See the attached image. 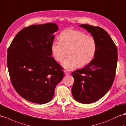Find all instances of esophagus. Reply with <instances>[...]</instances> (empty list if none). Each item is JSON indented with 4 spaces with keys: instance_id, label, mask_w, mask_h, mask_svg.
Wrapping results in <instances>:
<instances>
[{
    "instance_id": "1",
    "label": "esophagus",
    "mask_w": 126,
    "mask_h": 126,
    "mask_svg": "<svg viewBox=\"0 0 126 126\" xmlns=\"http://www.w3.org/2000/svg\"><path fill=\"white\" fill-rule=\"evenodd\" d=\"M64 74H65L66 75H69L70 74V73L69 72V71H68L64 70Z\"/></svg>"
}]
</instances>
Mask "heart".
I'll list each match as a JSON object with an SVG mask.
<instances>
[{
	"mask_svg": "<svg viewBox=\"0 0 126 126\" xmlns=\"http://www.w3.org/2000/svg\"><path fill=\"white\" fill-rule=\"evenodd\" d=\"M59 40L53 41L51 52L54 58L62 62L67 51L69 56L62 63L67 70L79 66L83 67L90 63L95 55L97 46L95 39L79 31L66 30L59 35Z\"/></svg>",
	"mask_w": 126,
	"mask_h": 126,
	"instance_id": "b5f03b06",
	"label": "heart"
}]
</instances>
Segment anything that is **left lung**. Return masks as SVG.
Wrapping results in <instances>:
<instances>
[{
  "label": "left lung",
  "instance_id": "8db88e82",
  "mask_svg": "<svg viewBox=\"0 0 126 126\" xmlns=\"http://www.w3.org/2000/svg\"><path fill=\"white\" fill-rule=\"evenodd\" d=\"M79 26L91 34L96 41L97 49L90 63L71 73L74 79L71 92L76 101L90 104L103 97L112 85L118 51L113 40L102 28L88 24Z\"/></svg>",
  "mask_w": 126,
  "mask_h": 126
}]
</instances>
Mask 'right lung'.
I'll return each mask as SVG.
<instances>
[{
    "label": "right lung",
    "instance_id": "right-lung-1",
    "mask_svg": "<svg viewBox=\"0 0 126 126\" xmlns=\"http://www.w3.org/2000/svg\"><path fill=\"white\" fill-rule=\"evenodd\" d=\"M55 23L32 25L17 34L7 51V63L12 83L22 97L45 104L52 99L63 79L62 67L51 57Z\"/></svg>",
    "mask_w": 126,
    "mask_h": 126
}]
</instances>
